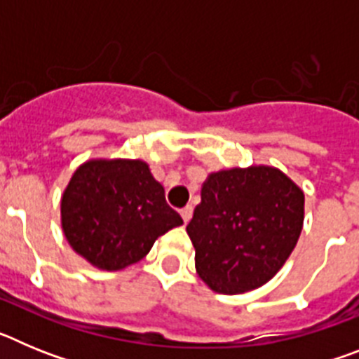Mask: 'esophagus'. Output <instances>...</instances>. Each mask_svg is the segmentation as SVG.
I'll use <instances>...</instances> for the list:
<instances>
[{
  "label": "esophagus",
  "mask_w": 359,
  "mask_h": 359,
  "mask_svg": "<svg viewBox=\"0 0 359 359\" xmlns=\"http://www.w3.org/2000/svg\"><path fill=\"white\" fill-rule=\"evenodd\" d=\"M180 214H182V217H183V223L187 224L190 221V217H192V207H185L182 212H180Z\"/></svg>",
  "instance_id": "obj_1"
}]
</instances>
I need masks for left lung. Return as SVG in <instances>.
<instances>
[{
    "label": "left lung",
    "instance_id": "1",
    "mask_svg": "<svg viewBox=\"0 0 359 359\" xmlns=\"http://www.w3.org/2000/svg\"><path fill=\"white\" fill-rule=\"evenodd\" d=\"M304 226V192L269 165L208 174L187 233L196 271L212 291L264 286L286 264Z\"/></svg>",
    "mask_w": 359,
    "mask_h": 359
}]
</instances>
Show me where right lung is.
Masks as SVG:
<instances>
[{
    "mask_svg": "<svg viewBox=\"0 0 359 359\" xmlns=\"http://www.w3.org/2000/svg\"><path fill=\"white\" fill-rule=\"evenodd\" d=\"M183 224L142 160H90L61 198V226L73 252L91 266L118 271L142 261L165 231Z\"/></svg>",
    "mask_w": 359,
    "mask_h": 359,
    "instance_id": "add662e5",
    "label": "right lung"
}]
</instances>
